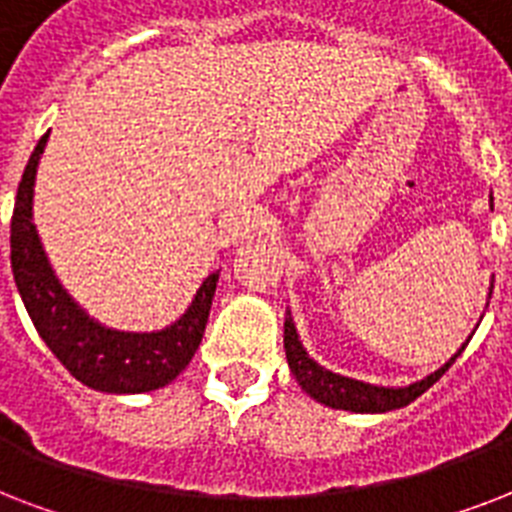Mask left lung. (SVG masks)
Wrapping results in <instances>:
<instances>
[{"label": "left lung", "mask_w": 512, "mask_h": 512, "mask_svg": "<svg viewBox=\"0 0 512 512\" xmlns=\"http://www.w3.org/2000/svg\"><path fill=\"white\" fill-rule=\"evenodd\" d=\"M489 289H494V276L492 287ZM489 297H492V292H489ZM468 342L470 337L462 342V348L457 350L444 366H438L436 372H430L428 377H422V380L409 382V385H372V382L353 380V377H345V374L332 372L327 366H321L319 361L305 350L303 340L297 335L292 311H287V319H284V350H287V364L289 369H292V374H295L297 385H300L313 401H319V404L356 414H385L417 401L430 385H436V382L444 377L446 369L462 356V350H465Z\"/></svg>", "instance_id": "obj_1"}]
</instances>
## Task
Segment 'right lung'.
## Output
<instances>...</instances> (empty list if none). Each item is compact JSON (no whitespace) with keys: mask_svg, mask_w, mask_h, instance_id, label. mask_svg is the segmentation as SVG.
Here are the masks:
<instances>
[{"mask_svg":"<svg viewBox=\"0 0 512 512\" xmlns=\"http://www.w3.org/2000/svg\"><path fill=\"white\" fill-rule=\"evenodd\" d=\"M47 140L50 132L36 143L28 159L12 209L10 263L20 300L47 348L82 385L114 396L164 388L183 372L199 348L220 271L201 281L183 316L164 329L127 332L90 316L60 284L34 223L36 170Z\"/></svg>","mask_w":512,"mask_h":512,"instance_id":"1","label":"right lung"}]
</instances>
